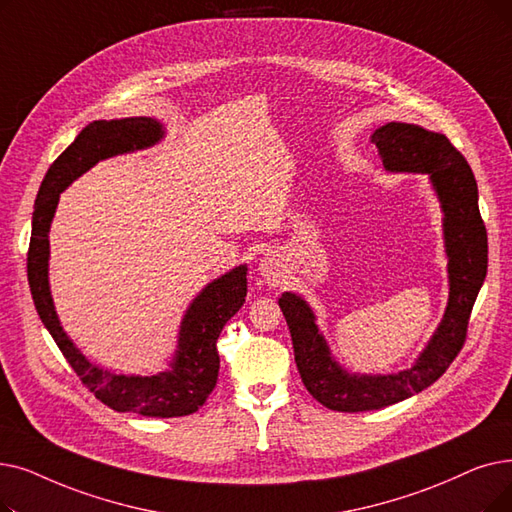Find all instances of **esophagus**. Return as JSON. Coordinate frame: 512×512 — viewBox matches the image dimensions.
Listing matches in <instances>:
<instances>
[{
  "label": "esophagus",
  "instance_id": "obj_1",
  "mask_svg": "<svg viewBox=\"0 0 512 512\" xmlns=\"http://www.w3.org/2000/svg\"><path fill=\"white\" fill-rule=\"evenodd\" d=\"M259 272L263 276V280H268V284H280L282 280V265L276 253H268L265 257H261L259 261Z\"/></svg>",
  "mask_w": 512,
  "mask_h": 512
}]
</instances>
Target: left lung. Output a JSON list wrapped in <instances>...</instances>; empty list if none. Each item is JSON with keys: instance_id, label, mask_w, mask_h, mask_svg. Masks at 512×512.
Here are the masks:
<instances>
[{"instance_id": "left-lung-1", "label": "left lung", "mask_w": 512, "mask_h": 512, "mask_svg": "<svg viewBox=\"0 0 512 512\" xmlns=\"http://www.w3.org/2000/svg\"><path fill=\"white\" fill-rule=\"evenodd\" d=\"M385 169L429 173L443 209V234L450 257V301L437 332L410 370L387 376L345 372L318 332L307 303L284 293L280 309L291 330L295 362L305 389L337 412H366L402 402L427 389L456 360L469 330L471 311L487 274V232L477 205L475 175L443 133L418 125L387 123L372 133Z\"/></svg>"}]
</instances>
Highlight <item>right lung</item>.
I'll return each instance as SVG.
<instances>
[{
	"label": "right lung",
	"mask_w": 512,
	"mask_h": 512,
	"mask_svg": "<svg viewBox=\"0 0 512 512\" xmlns=\"http://www.w3.org/2000/svg\"><path fill=\"white\" fill-rule=\"evenodd\" d=\"M161 138L163 125L150 117L94 121L83 127L75 142L50 165L39 186L27 253V276L41 322L50 330L52 339L79 376V381L104 406L117 412L173 418L196 412L207 402L217 383V339L221 328L242 307L244 297H247V268L238 265L226 276L213 280L192 301L182 322L180 345H177L171 368L152 376L115 374L87 362L85 355L64 335L48 284V232L60 192L98 161L148 148Z\"/></svg>",
	"instance_id": "add662e5"
}]
</instances>
